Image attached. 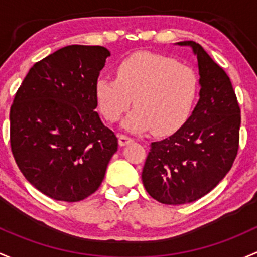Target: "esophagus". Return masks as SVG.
I'll use <instances>...</instances> for the list:
<instances>
[{"label": "esophagus", "instance_id": "obj_1", "mask_svg": "<svg viewBox=\"0 0 257 257\" xmlns=\"http://www.w3.org/2000/svg\"><path fill=\"white\" fill-rule=\"evenodd\" d=\"M132 141H134V140H132L131 137L126 136V135H120V136H118V145H120V146H126V145H128L130 142Z\"/></svg>", "mask_w": 257, "mask_h": 257}]
</instances>
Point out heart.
<instances>
[{
  "instance_id": "b5f03b06",
  "label": "heart",
  "mask_w": 257,
  "mask_h": 257,
  "mask_svg": "<svg viewBox=\"0 0 257 257\" xmlns=\"http://www.w3.org/2000/svg\"><path fill=\"white\" fill-rule=\"evenodd\" d=\"M117 79L100 76L95 96L100 111L116 122L135 109L122 126L136 134L150 131L167 135L177 131L192 113L199 91V78L193 68L151 53H136L118 64Z\"/></svg>"
}]
</instances>
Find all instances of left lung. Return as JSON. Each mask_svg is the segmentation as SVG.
I'll return each mask as SVG.
<instances>
[{
    "mask_svg": "<svg viewBox=\"0 0 257 257\" xmlns=\"http://www.w3.org/2000/svg\"><path fill=\"white\" fill-rule=\"evenodd\" d=\"M190 47L199 70V100L183 126L152 142L142 183L157 202L187 204L208 194L231 168L239 148L240 107L231 81L200 44Z\"/></svg>",
    "mask_w": 257,
    "mask_h": 257,
    "instance_id": "obj_1",
    "label": "left lung"
}]
</instances>
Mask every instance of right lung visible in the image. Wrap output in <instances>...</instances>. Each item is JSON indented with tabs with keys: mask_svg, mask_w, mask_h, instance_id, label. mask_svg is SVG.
Returning <instances> with one entry per match:
<instances>
[{
	"mask_svg": "<svg viewBox=\"0 0 257 257\" xmlns=\"http://www.w3.org/2000/svg\"><path fill=\"white\" fill-rule=\"evenodd\" d=\"M110 52L68 46L31 68L10 111L11 148L18 168L47 197L79 202L96 192L117 137L102 123L95 83Z\"/></svg>",
	"mask_w": 257,
	"mask_h": 257,
	"instance_id": "add662e5",
	"label": "right lung"
}]
</instances>
